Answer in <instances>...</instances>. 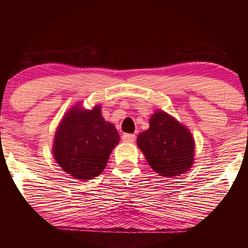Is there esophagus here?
Masks as SVG:
<instances>
[{
    "label": "esophagus",
    "instance_id": "34e87169",
    "mask_svg": "<svg viewBox=\"0 0 248 248\" xmlns=\"http://www.w3.org/2000/svg\"><path fill=\"white\" fill-rule=\"evenodd\" d=\"M136 136L134 135V134H124V135H122V140L124 142H134Z\"/></svg>",
    "mask_w": 248,
    "mask_h": 248
}]
</instances>
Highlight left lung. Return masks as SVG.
Returning a JSON list of instances; mask_svg holds the SVG:
<instances>
[{
    "mask_svg": "<svg viewBox=\"0 0 248 248\" xmlns=\"http://www.w3.org/2000/svg\"><path fill=\"white\" fill-rule=\"evenodd\" d=\"M138 146L149 166L161 176L182 175L193 163L195 141L191 133L162 110L150 118L149 129L139 135Z\"/></svg>",
    "mask_w": 248,
    "mask_h": 248,
    "instance_id": "8db88e82",
    "label": "left lung"
}]
</instances>
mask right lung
<instances>
[{"label": "right lung", "mask_w": 248, "mask_h": 248, "mask_svg": "<svg viewBox=\"0 0 248 248\" xmlns=\"http://www.w3.org/2000/svg\"><path fill=\"white\" fill-rule=\"evenodd\" d=\"M119 139L115 127L101 116L100 106L72 108L57 129L53 155L65 172L80 181L92 179L105 169Z\"/></svg>", "instance_id": "add662e5"}]
</instances>
